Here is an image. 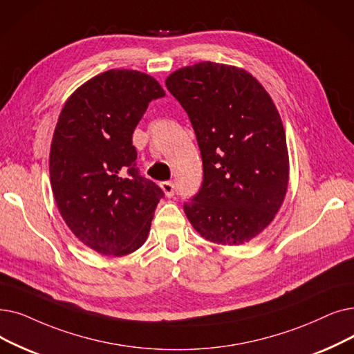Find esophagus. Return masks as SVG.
Masks as SVG:
<instances>
[{"label":"esophagus","instance_id":"1","mask_svg":"<svg viewBox=\"0 0 354 354\" xmlns=\"http://www.w3.org/2000/svg\"><path fill=\"white\" fill-rule=\"evenodd\" d=\"M160 188H162L163 194L167 198H171V196L175 195V183L174 182H162L160 183Z\"/></svg>","mask_w":354,"mask_h":354}]
</instances>
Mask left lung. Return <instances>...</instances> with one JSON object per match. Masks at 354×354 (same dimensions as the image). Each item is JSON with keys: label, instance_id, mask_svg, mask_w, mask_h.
<instances>
[{"label": "left lung", "instance_id": "8db88e82", "mask_svg": "<svg viewBox=\"0 0 354 354\" xmlns=\"http://www.w3.org/2000/svg\"><path fill=\"white\" fill-rule=\"evenodd\" d=\"M188 113L201 150L204 180L183 205L196 233L243 245L273 221L289 183L286 136L278 109L243 68L199 62L165 81Z\"/></svg>", "mask_w": 354, "mask_h": 354}]
</instances>
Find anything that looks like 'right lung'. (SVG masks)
<instances>
[{"label": "right lung", "mask_w": 354, "mask_h": 354, "mask_svg": "<svg viewBox=\"0 0 354 354\" xmlns=\"http://www.w3.org/2000/svg\"><path fill=\"white\" fill-rule=\"evenodd\" d=\"M153 76L110 69L76 88L59 114L49 155L50 185L64 221L102 256H126L147 240L162 189L139 175L133 131L151 100Z\"/></svg>", "instance_id": "obj_1"}]
</instances>
